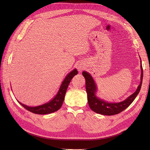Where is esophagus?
<instances>
[{"mask_svg":"<svg viewBox=\"0 0 150 150\" xmlns=\"http://www.w3.org/2000/svg\"><path fill=\"white\" fill-rule=\"evenodd\" d=\"M78 68V70H79V71H82L83 68H84V66H83L82 65H79L78 67H77Z\"/></svg>","mask_w":150,"mask_h":150,"instance_id":"1","label":"esophagus"}]
</instances>
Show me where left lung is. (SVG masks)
Returning <instances> with one entry per match:
<instances>
[{"mask_svg": "<svg viewBox=\"0 0 150 150\" xmlns=\"http://www.w3.org/2000/svg\"><path fill=\"white\" fill-rule=\"evenodd\" d=\"M141 67V77L140 83L136 91L130 96L127 97L125 100L119 102H108L100 99L97 96V87L92 75L86 71L82 72V75L85 79V87L87 93V100L90 108L93 112L105 115H112L120 113L125 110L134 101L136 96L139 93L143 81V68L142 60L140 58Z\"/></svg>", "mask_w": 150, "mask_h": 150, "instance_id": "8db88e82", "label": "left lung"}]
</instances>
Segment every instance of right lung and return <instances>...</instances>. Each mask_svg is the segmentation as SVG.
<instances>
[{
  "mask_svg": "<svg viewBox=\"0 0 150 150\" xmlns=\"http://www.w3.org/2000/svg\"><path fill=\"white\" fill-rule=\"evenodd\" d=\"M77 74L78 71L76 68L71 71L69 74L65 76V79L63 80L60 87H59L57 93L54 96L53 98H52L49 102H46V103H45L40 105L31 107L21 103V102H20L18 100V102L21 105L24 107L25 109H27L28 110L30 111V112L35 114H48L56 112V111H57L61 108L64 99H65V96L67 88L71 80Z\"/></svg>",
  "mask_w": 150,
  "mask_h": 150,
  "instance_id": "right-lung-1",
  "label": "right lung"
}]
</instances>
